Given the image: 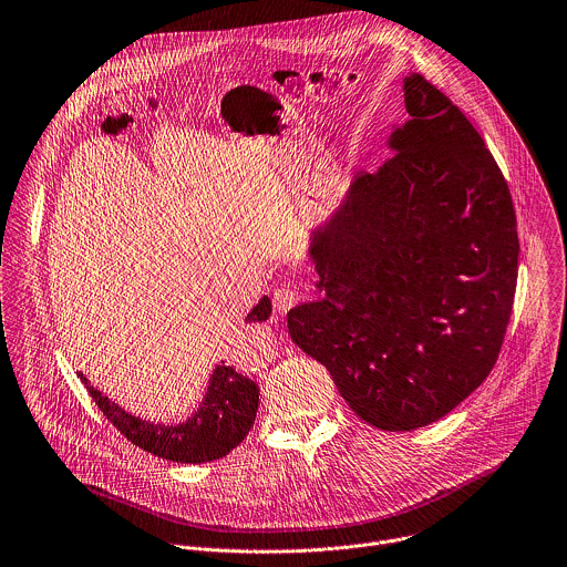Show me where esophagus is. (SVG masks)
Listing matches in <instances>:
<instances>
[{"instance_id": "obj_1", "label": "esophagus", "mask_w": 567, "mask_h": 567, "mask_svg": "<svg viewBox=\"0 0 567 567\" xmlns=\"http://www.w3.org/2000/svg\"><path fill=\"white\" fill-rule=\"evenodd\" d=\"M298 305V291L291 287H280L274 293V309L278 313H287L291 307Z\"/></svg>"}]
</instances>
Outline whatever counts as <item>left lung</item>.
Listing matches in <instances>:
<instances>
[{"mask_svg":"<svg viewBox=\"0 0 567 567\" xmlns=\"http://www.w3.org/2000/svg\"><path fill=\"white\" fill-rule=\"evenodd\" d=\"M404 101L398 152L313 234L324 298L287 313L291 340L382 431L437 422L491 375L519 269L513 196L482 134L422 74Z\"/></svg>","mask_w":567,"mask_h":567,"instance_id":"obj_1","label":"left lung"}]
</instances>
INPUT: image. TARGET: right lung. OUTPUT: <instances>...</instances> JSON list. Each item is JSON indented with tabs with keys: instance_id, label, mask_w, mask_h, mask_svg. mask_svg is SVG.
Masks as SVG:
<instances>
[{
	"instance_id": "1",
	"label": "right lung",
	"mask_w": 567,
	"mask_h": 567,
	"mask_svg": "<svg viewBox=\"0 0 567 567\" xmlns=\"http://www.w3.org/2000/svg\"><path fill=\"white\" fill-rule=\"evenodd\" d=\"M271 313L269 298H262L245 322H265ZM90 398L107 422L134 446L178 464H205L229 455L251 431L258 411V384L234 367H216L205 402L192 420L181 426L150 424L127 415L103 398L79 373Z\"/></svg>"
}]
</instances>
